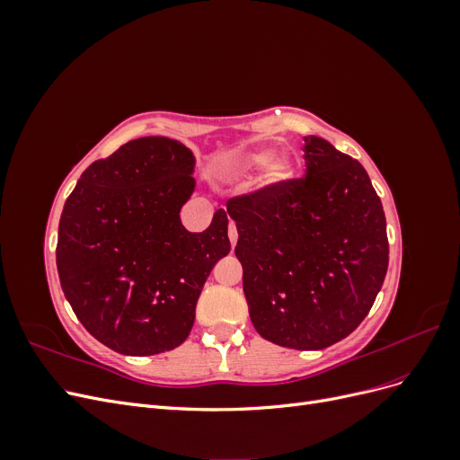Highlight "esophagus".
<instances>
[{
  "label": "esophagus",
  "instance_id": "obj_1",
  "mask_svg": "<svg viewBox=\"0 0 460 460\" xmlns=\"http://www.w3.org/2000/svg\"><path fill=\"white\" fill-rule=\"evenodd\" d=\"M228 238H230L232 247H234L235 243H238V228H235L234 222H230V225H228Z\"/></svg>",
  "mask_w": 460,
  "mask_h": 460
}]
</instances>
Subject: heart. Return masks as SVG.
Here are the masks:
<instances>
[{"label":"heart","mask_w":460,"mask_h":460,"mask_svg":"<svg viewBox=\"0 0 460 460\" xmlns=\"http://www.w3.org/2000/svg\"><path fill=\"white\" fill-rule=\"evenodd\" d=\"M242 166L247 171L261 169L264 172L261 176V186L278 188L288 184L296 174V163L289 155H276L272 147H253L242 155Z\"/></svg>","instance_id":"obj_1"}]
</instances>
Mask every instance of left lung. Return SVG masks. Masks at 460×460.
Returning a JSON list of instances; mask_svg holds the SVG:
<instances>
[{"mask_svg":"<svg viewBox=\"0 0 460 460\" xmlns=\"http://www.w3.org/2000/svg\"><path fill=\"white\" fill-rule=\"evenodd\" d=\"M303 178L235 196L249 316L264 340L324 349L363 323L389 261L385 215L363 164L305 136Z\"/></svg>","mask_w":460,"mask_h":460,"instance_id":"obj_1","label":"left lung"}]
</instances>
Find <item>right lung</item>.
<instances>
[{
	"label": "right lung",
	"mask_w": 460,
	"mask_h": 460,
	"mask_svg": "<svg viewBox=\"0 0 460 460\" xmlns=\"http://www.w3.org/2000/svg\"><path fill=\"white\" fill-rule=\"evenodd\" d=\"M193 164L184 144L137 137L92 163L65 201L55 252L63 294L117 353L147 357L184 343L207 276L230 253L225 208L199 234L180 222Z\"/></svg>",
	"instance_id": "add662e5"
}]
</instances>
